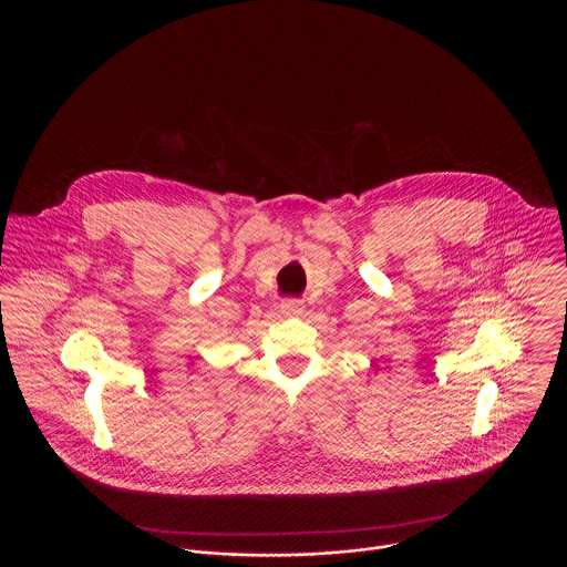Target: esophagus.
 Masks as SVG:
<instances>
[{
	"mask_svg": "<svg viewBox=\"0 0 567 567\" xmlns=\"http://www.w3.org/2000/svg\"><path fill=\"white\" fill-rule=\"evenodd\" d=\"M281 312L286 317H299V315H303V303L299 299H286V301H281Z\"/></svg>",
	"mask_w": 567,
	"mask_h": 567,
	"instance_id": "esophagus-1",
	"label": "esophagus"
}]
</instances>
